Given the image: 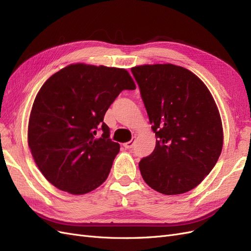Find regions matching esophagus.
<instances>
[{"instance_id": "obj_1", "label": "esophagus", "mask_w": 251, "mask_h": 251, "mask_svg": "<svg viewBox=\"0 0 251 251\" xmlns=\"http://www.w3.org/2000/svg\"><path fill=\"white\" fill-rule=\"evenodd\" d=\"M134 142H135V140L132 139V140H130V141H127V142L124 143V147H125L126 149H132L133 146H134Z\"/></svg>"}]
</instances>
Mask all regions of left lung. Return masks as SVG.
<instances>
[{"mask_svg":"<svg viewBox=\"0 0 251 251\" xmlns=\"http://www.w3.org/2000/svg\"><path fill=\"white\" fill-rule=\"evenodd\" d=\"M156 147L141 159L146 183L158 193L179 195L199 185L223 148L222 120L205 83L183 67H133Z\"/></svg>","mask_w":251,"mask_h":251,"instance_id":"obj_1","label":"left lung"}]
</instances>
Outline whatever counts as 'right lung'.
Segmentation results:
<instances>
[{
  "instance_id": "1",
  "label": "right lung",
  "mask_w": 251,
  "mask_h": 251,
  "mask_svg": "<svg viewBox=\"0 0 251 251\" xmlns=\"http://www.w3.org/2000/svg\"><path fill=\"white\" fill-rule=\"evenodd\" d=\"M134 89L126 69L82 63L45 81L30 112L28 146L52 185L83 195L107 180L120 147L109 138L104 114L121 91Z\"/></svg>"
}]
</instances>
